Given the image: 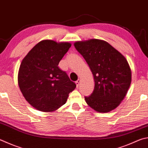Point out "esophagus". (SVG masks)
<instances>
[{"mask_svg":"<svg viewBox=\"0 0 148 148\" xmlns=\"http://www.w3.org/2000/svg\"><path fill=\"white\" fill-rule=\"evenodd\" d=\"M80 83H81V82H80V79H77V81L76 82V87H79Z\"/></svg>","mask_w":148,"mask_h":148,"instance_id":"esophagus-1","label":"esophagus"}]
</instances>
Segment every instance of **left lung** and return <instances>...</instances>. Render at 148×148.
<instances>
[{"label": "left lung", "mask_w": 148, "mask_h": 148, "mask_svg": "<svg viewBox=\"0 0 148 148\" xmlns=\"http://www.w3.org/2000/svg\"><path fill=\"white\" fill-rule=\"evenodd\" d=\"M74 47L89 66L95 79L93 92L85 100L99 112H108L119 106L131 82V71L124 56L106 41L90 39Z\"/></svg>", "instance_id": "left-lung-1"}]
</instances>
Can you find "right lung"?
Listing matches in <instances>:
<instances>
[{
    "instance_id": "obj_1",
    "label": "right lung",
    "mask_w": 148,
    "mask_h": 148,
    "mask_svg": "<svg viewBox=\"0 0 148 148\" xmlns=\"http://www.w3.org/2000/svg\"><path fill=\"white\" fill-rule=\"evenodd\" d=\"M71 44L52 40L39 42L21 63L18 83L24 97L39 111H55L66 103L69 94L76 87L58 64Z\"/></svg>"
}]
</instances>
